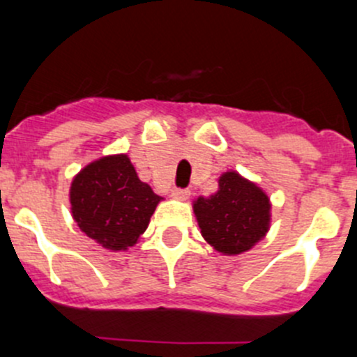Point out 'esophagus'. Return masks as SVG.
I'll list each match as a JSON object with an SVG mask.
<instances>
[{"mask_svg":"<svg viewBox=\"0 0 357 357\" xmlns=\"http://www.w3.org/2000/svg\"><path fill=\"white\" fill-rule=\"evenodd\" d=\"M171 195L178 200H186L190 197V190L188 188H174V190H171Z\"/></svg>","mask_w":357,"mask_h":357,"instance_id":"obj_1","label":"esophagus"}]
</instances>
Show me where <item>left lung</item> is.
Returning a JSON list of instances; mask_svg holds the SVG:
<instances>
[{
  "instance_id": "left-lung-1",
  "label": "left lung",
  "mask_w": 357,
  "mask_h": 357,
  "mask_svg": "<svg viewBox=\"0 0 357 357\" xmlns=\"http://www.w3.org/2000/svg\"><path fill=\"white\" fill-rule=\"evenodd\" d=\"M202 236L218 252L236 255L266 236L271 204L257 185L229 171L219 178V190L193 204Z\"/></svg>"
}]
</instances>
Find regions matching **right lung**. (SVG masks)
Listing matches in <instances>:
<instances>
[{"mask_svg":"<svg viewBox=\"0 0 357 357\" xmlns=\"http://www.w3.org/2000/svg\"><path fill=\"white\" fill-rule=\"evenodd\" d=\"M160 200L124 153L88 164L70 186L72 218L81 231L109 250L135 245Z\"/></svg>","mask_w":357,"mask_h":357,"instance_id":"1","label":"right lung"}]
</instances>
